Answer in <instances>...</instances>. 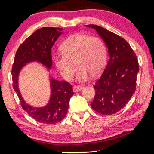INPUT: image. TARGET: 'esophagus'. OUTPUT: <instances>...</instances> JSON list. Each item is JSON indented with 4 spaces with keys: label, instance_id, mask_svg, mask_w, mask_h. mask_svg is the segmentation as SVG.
Here are the masks:
<instances>
[{
    "label": "esophagus",
    "instance_id": "34e87169",
    "mask_svg": "<svg viewBox=\"0 0 154 154\" xmlns=\"http://www.w3.org/2000/svg\"><path fill=\"white\" fill-rule=\"evenodd\" d=\"M82 89H83V87L81 86V85H75V86L73 87V90H74V92L79 91Z\"/></svg>",
    "mask_w": 154,
    "mask_h": 154
}]
</instances>
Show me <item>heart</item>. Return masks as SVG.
<instances>
[{"instance_id":"1","label":"heart","mask_w":154,"mask_h":154,"mask_svg":"<svg viewBox=\"0 0 154 154\" xmlns=\"http://www.w3.org/2000/svg\"><path fill=\"white\" fill-rule=\"evenodd\" d=\"M61 54L54 56V62L64 79L69 80L78 67L76 79L86 80L96 77L105 69L107 53L103 40L85 34L71 35L60 46Z\"/></svg>"}]
</instances>
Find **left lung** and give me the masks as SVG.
I'll return each instance as SVG.
<instances>
[{
	"instance_id": "8db88e82",
	"label": "left lung",
	"mask_w": 154,
	"mask_h": 154,
	"mask_svg": "<svg viewBox=\"0 0 154 154\" xmlns=\"http://www.w3.org/2000/svg\"><path fill=\"white\" fill-rule=\"evenodd\" d=\"M86 26L95 29L103 38L109 56L107 67L94 86L96 95L91 106L100 114H113L127 105L136 90L138 59L122 37L100 26Z\"/></svg>"
}]
</instances>
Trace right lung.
<instances>
[{
  "instance_id": "obj_1",
  "label": "right lung",
  "mask_w": 154,
  "mask_h": 154,
  "mask_svg": "<svg viewBox=\"0 0 154 154\" xmlns=\"http://www.w3.org/2000/svg\"><path fill=\"white\" fill-rule=\"evenodd\" d=\"M62 28L42 27L28 37L18 47L11 69L13 87L20 99L21 106L29 116L41 123L52 125L62 120L67 114L69 100L74 95L72 86L66 81L49 79L51 96L47 105L34 107L26 103L18 88L20 70L31 62H38L47 69L52 66L51 48L62 34Z\"/></svg>"
}]
</instances>
